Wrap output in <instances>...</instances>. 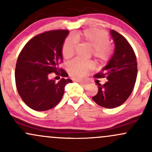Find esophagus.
Segmentation results:
<instances>
[{"label":"esophagus","instance_id":"obj_1","mask_svg":"<svg viewBox=\"0 0 152 152\" xmlns=\"http://www.w3.org/2000/svg\"><path fill=\"white\" fill-rule=\"evenodd\" d=\"M76 81H77L78 83H79L80 84L82 85V86H86V81H84V80H76Z\"/></svg>","mask_w":152,"mask_h":152}]
</instances>
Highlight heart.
Wrapping results in <instances>:
<instances>
[{
    "mask_svg": "<svg viewBox=\"0 0 152 152\" xmlns=\"http://www.w3.org/2000/svg\"><path fill=\"white\" fill-rule=\"evenodd\" d=\"M77 41L92 47L93 56L99 63L108 61L112 55V48L109 45V37L107 33L100 29L89 28L66 38L61 49L64 58H71L74 55ZM94 68L93 61H83L79 59H74L67 65L68 72L75 78L83 77Z\"/></svg>",
    "mask_w": 152,
    "mask_h": 152,
    "instance_id": "obj_1",
    "label": "heart"
}]
</instances>
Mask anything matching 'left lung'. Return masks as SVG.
<instances>
[{
  "label": "left lung",
  "mask_w": 152,
  "mask_h": 152,
  "mask_svg": "<svg viewBox=\"0 0 152 152\" xmlns=\"http://www.w3.org/2000/svg\"><path fill=\"white\" fill-rule=\"evenodd\" d=\"M114 41L112 57L102 71L94 76L106 78L107 81L98 83V93L92 99L99 106L112 109L121 106L132 94L137 76L135 53L127 40L116 31H110Z\"/></svg>",
  "instance_id": "1"
}]
</instances>
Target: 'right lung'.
<instances>
[{
    "label": "right lung",
    "mask_w": 152,
    "mask_h": 152,
    "mask_svg": "<svg viewBox=\"0 0 152 152\" xmlns=\"http://www.w3.org/2000/svg\"><path fill=\"white\" fill-rule=\"evenodd\" d=\"M69 31L53 30L31 38L18 56L15 71V85L24 103L38 111L49 110L60 102L64 88L72 81L62 78L58 83L50 80L51 73L67 77L65 70L59 69L63 61L62 46Z\"/></svg>",
    "instance_id": "right-lung-1"
}]
</instances>
